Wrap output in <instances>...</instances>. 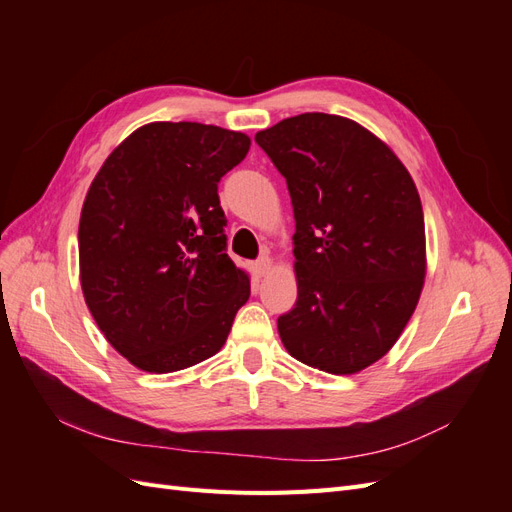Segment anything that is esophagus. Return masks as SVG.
Instances as JSON below:
<instances>
[{"instance_id": "esophagus-1", "label": "esophagus", "mask_w": 512, "mask_h": 512, "mask_svg": "<svg viewBox=\"0 0 512 512\" xmlns=\"http://www.w3.org/2000/svg\"><path fill=\"white\" fill-rule=\"evenodd\" d=\"M252 267H254V273H256V275H260V277L267 275L269 269H271V258H269V256H260Z\"/></svg>"}]
</instances>
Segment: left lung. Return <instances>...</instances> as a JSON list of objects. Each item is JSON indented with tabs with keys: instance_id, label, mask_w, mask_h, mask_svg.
Wrapping results in <instances>:
<instances>
[{
	"instance_id": "left-lung-1",
	"label": "left lung",
	"mask_w": 512,
	"mask_h": 512,
	"mask_svg": "<svg viewBox=\"0 0 512 512\" xmlns=\"http://www.w3.org/2000/svg\"><path fill=\"white\" fill-rule=\"evenodd\" d=\"M288 183L299 297L277 318L294 359L356 374L393 348L425 280V220L399 158L359 123L288 117L256 134Z\"/></svg>"
}]
</instances>
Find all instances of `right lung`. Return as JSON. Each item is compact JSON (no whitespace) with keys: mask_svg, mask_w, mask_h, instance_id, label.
Returning a JSON list of instances; mask_svg holds the SVG:
<instances>
[{"mask_svg":"<svg viewBox=\"0 0 512 512\" xmlns=\"http://www.w3.org/2000/svg\"><path fill=\"white\" fill-rule=\"evenodd\" d=\"M250 136L192 121L132 132L91 181L79 224L85 303L143 371L168 374L220 352L250 277L226 254L218 183Z\"/></svg>","mask_w":512,"mask_h":512,"instance_id":"1","label":"right lung"}]
</instances>
